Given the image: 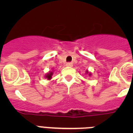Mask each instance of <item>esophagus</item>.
I'll return each mask as SVG.
<instances>
[{
	"mask_svg": "<svg viewBox=\"0 0 133 133\" xmlns=\"http://www.w3.org/2000/svg\"><path fill=\"white\" fill-rule=\"evenodd\" d=\"M66 66H72V63H70V62H69V63H66Z\"/></svg>",
	"mask_w": 133,
	"mask_h": 133,
	"instance_id": "esophagus-1",
	"label": "esophagus"
}]
</instances>
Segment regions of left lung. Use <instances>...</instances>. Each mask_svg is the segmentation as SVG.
<instances>
[{
    "mask_svg": "<svg viewBox=\"0 0 133 133\" xmlns=\"http://www.w3.org/2000/svg\"><path fill=\"white\" fill-rule=\"evenodd\" d=\"M89 75H90V74H89Z\"/></svg>",
    "mask_w": 133,
    "mask_h": 133,
    "instance_id": "obj_1",
    "label": "left lung"
}]
</instances>
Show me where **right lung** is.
<instances>
[{
    "label": "right lung",
    "instance_id": "right-lung-1",
    "mask_svg": "<svg viewBox=\"0 0 133 133\" xmlns=\"http://www.w3.org/2000/svg\"><path fill=\"white\" fill-rule=\"evenodd\" d=\"M52 72H49V73H48L47 75H46V78H47L48 79H50L51 77H52Z\"/></svg>",
    "mask_w": 133,
    "mask_h": 133
}]
</instances>
